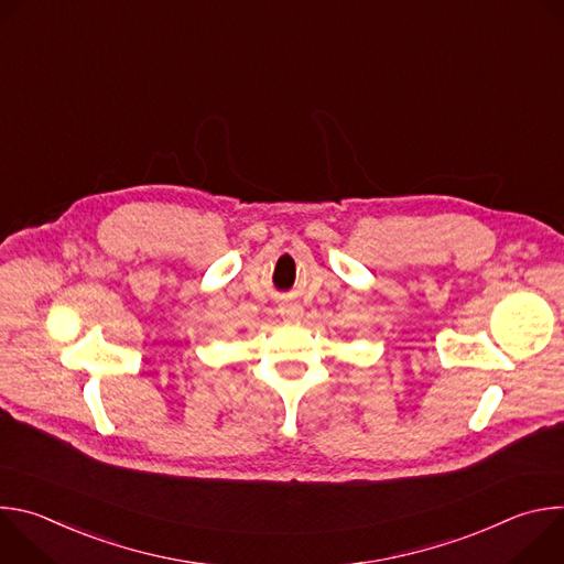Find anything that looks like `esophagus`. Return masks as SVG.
Returning <instances> with one entry per match:
<instances>
[{
  "label": "esophagus",
  "mask_w": 564,
  "mask_h": 564,
  "mask_svg": "<svg viewBox=\"0 0 564 564\" xmlns=\"http://www.w3.org/2000/svg\"><path fill=\"white\" fill-rule=\"evenodd\" d=\"M279 312H281L283 316H288V318H294V316H299L303 310H301L299 303H285V305L279 307Z\"/></svg>",
  "instance_id": "34e87169"
}]
</instances>
